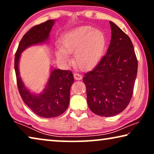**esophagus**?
Listing matches in <instances>:
<instances>
[{"mask_svg":"<svg viewBox=\"0 0 154 154\" xmlns=\"http://www.w3.org/2000/svg\"><path fill=\"white\" fill-rule=\"evenodd\" d=\"M73 77H74L75 80H76V81H79V80L82 79V75L78 73H73Z\"/></svg>","mask_w":154,"mask_h":154,"instance_id":"1","label":"esophagus"}]
</instances>
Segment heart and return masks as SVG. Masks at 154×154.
Segmentation results:
<instances>
[{"label": "heart", "mask_w": 154, "mask_h": 154, "mask_svg": "<svg viewBox=\"0 0 154 154\" xmlns=\"http://www.w3.org/2000/svg\"><path fill=\"white\" fill-rule=\"evenodd\" d=\"M106 45L104 33L90 26L71 29L62 35L61 48L56 51L57 57L62 62L70 61L69 54L74 51L75 64L82 69H89L100 60Z\"/></svg>", "instance_id": "obj_1"}]
</instances>
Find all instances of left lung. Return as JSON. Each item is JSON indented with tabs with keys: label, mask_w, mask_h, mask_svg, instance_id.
<instances>
[{
	"label": "left lung",
	"mask_w": 154,
	"mask_h": 154,
	"mask_svg": "<svg viewBox=\"0 0 154 154\" xmlns=\"http://www.w3.org/2000/svg\"><path fill=\"white\" fill-rule=\"evenodd\" d=\"M111 38L106 54L84 74L87 102L100 116H113L129 104L137 73V60L129 36L109 22Z\"/></svg>",
	"instance_id": "obj_1"
}]
</instances>
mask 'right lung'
<instances>
[{"mask_svg": "<svg viewBox=\"0 0 154 154\" xmlns=\"http://www.w3.org/2000/svg\"><path fill=\"white\" fill-rule=\"evenodd\" d=\"M54 24L50 20L32 27L24 35L19 44L14 57V70L17 84L24 102L41 117L54 118L60 116L66 110L70 100V89L73 83V75L71 71L52 69L47 85L38 95L32 94L24 86L19 72V60L21 53L29 46L45 43Z\"/></svg>", "mask_w": 154, "mask_h": 154, "instance_id": "1", "label": "right lung"}]
</instances>
